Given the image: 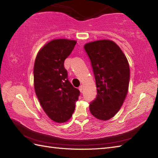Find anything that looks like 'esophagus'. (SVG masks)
I'll use <instances>...</instances> for the list:
<instances>
[{"instance_id":"esophagus-1","label":"esophagus","mask_w":158,"mask_h":158,"mask_svg":"<svg viewBox=\"0 0 158 158\" xmlns=\"http://www.w3.org/2000/svg\"><path fill=\"white\" fill-rule=\"evenodd\" d=\"M79 91L81 92H83V86L82 85H81L79 88Z\"/></svg>"}]
</instances>
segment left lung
Returning a JSON list of instances; mask_svg holds the SVG:
<instances>
[{
  "label": "left lung",
  "instance_id": "obj_1",
  "mask_svg": "<svg viewBox=\"0 0 158 158\" xmlns=\"http://www.w3.org/2000/svg\"><path fill=\"white\" fill-rule=\"evenodd\" d=\"M86 53L91 61L97 96L89 105L92 115L109 120L119 111L128 90L130 67L125 54L115 42L99 40L86 43Z\"/></svg>",
  "mask_w": 158,
  "mask_h": 158
}]
</instances>
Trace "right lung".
Returning a JSON list of instances; mask_svg holds the SVG:
<instances>
[{
    "label": "right lung",
    "instance_id": "add662e5",
    "mask_svg": "<svg viewBox=\"0 0 158 158\" xmlns=\"http://www.w3.org/2000/svg\"><path fill=\"white\" fill-rule=\"evenodd\" d=\"M77 41L54 39L39 50L34 66V86L43 109L52 120L64 123L71 117L80 92L68 80L64 62Z\"/></svg>",
    "mask_w": 158,
    "mask_h": 158
}]
</instances>
